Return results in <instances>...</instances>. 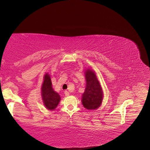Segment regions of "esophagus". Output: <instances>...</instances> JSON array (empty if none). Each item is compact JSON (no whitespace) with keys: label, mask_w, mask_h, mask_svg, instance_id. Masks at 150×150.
Instances as JSON below:
<instances>
[{"label":"esophagus","mask_w":150,"mask_h":150,"mask_svg":"<svg viewBox=\"0 0 150 150\" xmlns=\"http://www.w3.org/2000/svg\"><path fill=\"white\" fill-rule=\"evenodd\" d=\"M64 94H65V96H69V93L67 91H64Z\"/></svg>","instance_id":"1"}]
</instances>
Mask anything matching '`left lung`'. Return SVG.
Returning a JSON list of instances; mask_svg holds the SVG:
<instances>
[{"label":"left lung","instance_id":"1","mask_svg":"<svg viewBox=\"0 0 150 150\" xmlns=\"http://www.w3.org/2000/svg\"><path fill=\"white\" fill-rule=\"evenodd\" d=\"M86 86L82 94V104L88 110H97L101 105L103 91L95 72L91 68L85 69Z\"/></svg>","mask_w":150,"mask_h":150}]
</instances>
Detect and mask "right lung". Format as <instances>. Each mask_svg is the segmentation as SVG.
Listing matches in <instances>:
<instances>
[{
  "instance_id": "obj_1",
  "label": "right lung",
  "mask_w": 150,
  "mask_h": 150,
  "mask_svg": "<svg viewBox=\"0 0 150 150\" xmlns=\"http://www.w3.org/2000/svg\"><path fill=\"white\" fill-rule=\"evenodd\" d=\"M41 96L44 106L51 111L57 108L61 101V96L52 88L51 77L48 73L44 76L41 86Z\"/></svg>"
}]
</instances>
